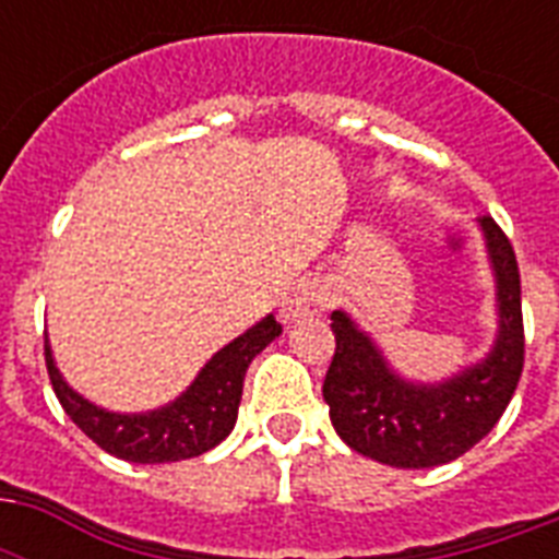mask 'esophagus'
Here are the masks:
<instances>
[{"label":"esophagus","mask_w":559,"mask_h":559,"mask_svg":"<svg viewBox=\"0 0 559 559\" xmlns=\"http://www.w3.org/2000/svg\"><path fill=\"white\" fill-rule=\"evenodd\" d=\"M333 296L331 287L322 278H301L289 289L284 305H281V319L284 322H298V319H313V316L328 313Z\"/></svg>","instance_id":"esophagus-1"}]
</instances>
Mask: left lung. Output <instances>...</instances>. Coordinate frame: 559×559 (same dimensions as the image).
<instances>
[{
  "instance_id": "left-lung-1",
  "label": "left lung",
  "mask_w": 559,
  "mask_h": 559,
  "mask_svg": "<svg viewBox=\"0 0 559 559\" xmlns=\"http://www.w3.org/2000/svg\"><path fill=\"white\" fill-rule=\"evenodd\" d=\"M496 278L499 331L490 354L441 382L403 380L345 310H333L336 354L322 394L331 424L359 455L424 469L455 461L485 438L511 403L525 362L520 266L493 217H478Z\"/></svg>"
}]
</instances>
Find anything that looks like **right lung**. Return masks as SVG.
Here are the masks:
<instances>
[{"label":"right lung","instance_id":"add662e5","mask_svg":"<svg viewBox=\"0 0 559 559\" xmlns=\"http://www.w3.org/2000/svg\"><path fill=\"white\" fill-rule=\"evenodd\" d=\"M275 336H281V324L275 316H266L219 348L177 400L139 415L107 412L81 397L57 371L48 340L46 368L63 412L100 450L133 464H168L202 455L226 441L235 429L246 368Z\"/></svg>","mask_w":559,"mask_h":559}]
</instances>
